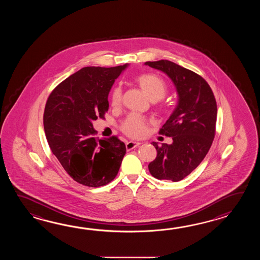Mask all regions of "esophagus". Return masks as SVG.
Listing matches in <instances>:
<instances>
[{
	"label": "esophagus",
	"instance_id": "obj_1",
	"mask_svg": "<svg viewBox=\"0 0 260 260\" xmlns=\"http://www.w3.org/2000/svg\"><path fill=\"white\" fill-rule=\"evenodd\" d=\"M140 142H135V141H129L126 143V149L127 150H131V149H135L140 145Z\"/></svg>",
	"mask_w": 260,
	"mask_h": 260
}]
</instances>
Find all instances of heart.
<instances>
[{
    "instance_id": "1",
    "label": "heart",
    "mask_w": 260,
    "mask_h": 260,
    "mask_svg": "<svg viewBox=\"0 0 260 260\" xmlns=\"http://www.w3.org/2000/svg\"><path fill=\"white\" fill-rule=\"evenodd\" d=\"M140 88L151 101H158L165 98L166 94V83L160 78L153 74H142L137 77ZM122 101V89L115 87L111 94V103L113 107L120 105ZM122 131L133 138H142L148 131L146 119L138 114L132 113L126 118L122 126Z\"/></svg>"
}]
</instances>
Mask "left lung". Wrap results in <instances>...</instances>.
Masks as SVG:
<instances>
[{"mask_svg": "<svg viewBox=\"0 0 260 260\" xmlns=\"http://www.w3.org/2000/svg\"><path fill=\"white\" fill-rule=\"evenodd\" d=\"M146 66L171 79L177 104L160 130L172 144L152 142L157 157L149 173L157 179L177 182L188 176L205 159L215 138L216 102L209 84L195 72L169 60L148 61Z\"/></svg>", "mask_w": 260, "mask_h": 260, "instance_id": "1", "label": "left lung"}]
</instances>
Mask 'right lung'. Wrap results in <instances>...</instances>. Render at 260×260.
I'll list each match as a JSON object with an SVG mask.
<instances>
[{"instance_id":"right-lung-1","label":"right lung","mask_w":260,"mask_h":260,"mask_svg":"<svg viewBox=\"0 0 260 260\" xmlns=\"http://www.w3.org/2000/svg\"><path fill=\"white\" fill-rule=\"evenodd\" d=\"M128 66L83 68L59 83L46 102L44 127L50 149L65 171L84 186L111 182L126 152L116 137L95 138L93 122L104 118L111 87Z\"/></svg>"}]
</instances>
